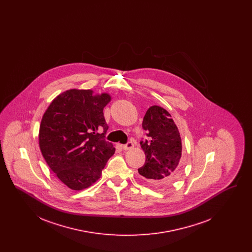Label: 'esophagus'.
I'll return each instance as SVG.
<instances>
[{
    "label": "esophagus",
    "instance_id": "obj_1",
    "mask_svg": "<svg viewBox=\"0 0 252 252\" xmlns=\"http://www.w3.org/2000/svg\"><path fill=\"white\" fill-rule=\"evenodd\" d=\"M133 147H134V144H133L132 142H128L127 144H124V145H123L124 150H129V149H132Z\"/></svg>",
    "mask_w": 252,
    "mask_h": 252
}]
</instances>
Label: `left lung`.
Instances as JSON below:
<instances>
[{"label":"left lung","mask_w":252,"mask_h":252,"mask_svg":"<svg viewBox=\"0 0 252 252\" xmlns=\"http://www.w3.org/2000/svg\"><path fill=\"white\" fill-rule=\"evenodd\" d=\"M143 128L146 140L141 141L145 154L144 166L138 169L144 180L154 186H164L178 180L181 174L180 132L164 108L152 106L147 109Z\"/></svg>","instance_id":"1"}]
</instances>
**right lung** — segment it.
I'll return each instance as SVG.
<instances>
[{
    "label": "right lung",
    "mask_w": 252,
    "mask_h": 252,
    "mask_svg": "<svg viewBox=\"0 0 252 252\" xmlns=\"http://www.w3.org/2000/svg\"><path fill=\"white\" fill-rule=\"evenodd\" d=\"M93 93L64 92L53 100L40 123L38 140L42 156L72 190H83L94 183L115 152V147L105 139L108 126L103 109L110 96Z\"/></svg>",
    "instance_id": "right-lung-1"
}]
</instances>
